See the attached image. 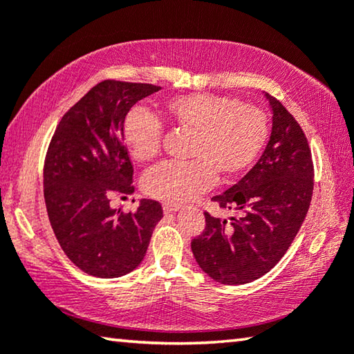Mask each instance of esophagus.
I'll return each mask as SVG.
<instances>
[{"mask_svg": "<svg viewBox=\"0 0 354 354\" xmlns=\"http://www.w3.org/2000/svg\"><path fill=\"white\" fill-rule=\"evenodd\" d=\"M162 209H164V212H165V214H171V212H176V211H179V209H181V206H179V205H175V203H164V205H162Z\"/></svg>", "mask_w": 354, "mask_h": 354, "instance_id": "1", "label": "esophagus"}]
</instances>
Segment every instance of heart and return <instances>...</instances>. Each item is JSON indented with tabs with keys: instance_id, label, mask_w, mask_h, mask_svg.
Returning a JSON list of instances; mask_svg holds the SVG:
<instances>
[{
	"instance_id": "heart-1",
	"label": "heart",
	"mask_w": 354,
	"mask_h": 354,
	"mask_svg": "<svg viewBox=\"0 0 354 354\" xmlns=\"http://www.w3.org/2000/svg\"><path fill=\"white\" fill-rule=\"evenodd\" d=\"M162 112L173 128L192 136L187 164H164L147 173L143 190L156 200L183 203L211 187L220 176L231 181L247 171L268 139L266 112L241 100L189 93L165 100ZM162 123L145 109H133L123 123V140L137 162L160 153Z\"/></svg>"
}]
</instances>
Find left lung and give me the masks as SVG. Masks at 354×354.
<instances>
[{
    "mask_svg": "<svg viewBox=\"0 0 354 354\" xmlns=\"http://www.w3.org/2000/svg\"><path fill=\"white\" fill-rule=\"evenodd\" d=\"M272 134L259 160L221 195L231 221L205 212L203 234L192 241L201 270L221 284H247L277 266L301 227L313 198L314 165L308 139L292 113L266 93Z\"/></svg>",
    "mask_w": 354,
    "mask_h": 354,
    "instance_id": "8db88e82",
    "label": "left lung"
}]
</instances>
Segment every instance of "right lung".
I'll return each instance as SVG.
<instances>
[{"label":"right lung","instance_id":"right-lung-1","mask_svg":"<svg viewBox=\"0 0 354 354\" xmlns=\"http://www.w3.org/2000/svg\"><path fill=\"white\" fill-rule=\"evenodd\" d=\"M158 91L153 84H97L65 112L48 147V218L64 253L92 277L118 278L139 267L164 215L154 200H140L137 211L128 214L111 207L113 194L134 190L124 118L137 101Z\"/></svg>","mask_w":354,"mask_h":354}]
</instances>
